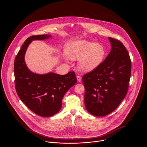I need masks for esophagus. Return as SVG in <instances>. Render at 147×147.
I'll return each instance as SVG.
<instances>
[{
	"label": "esophagus",
	"instance_id": "1",
	"mask_svg": "<svg viewBox=\"0 0 147 147\" xmlns=\"http://www.w3.org/2000/svg\"><path fill=\"white\" fill-rule=\"evenodd\" d=\"M76 78H77V80H78V82H80L82 81V78H81L80 76H79V75L77 76Z\"/></svg>",
	"mask_w": 147,
	"mask_h": 147
}]
</instances>
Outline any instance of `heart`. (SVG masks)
<instances>
[{"instance_id":"heart-1","label":"heart","mask_w":147,"mask_h":147,"mask_svg":"<svg viewBox=\"0 0 147 147\" xmlns=\"http://www.w3.org/2000/svg\"><path fill=\"white\" fill-rule=\"evenodd\" d=\"M65 61L79 60V69L83 72H89L97 68L104 61L105 46L100 43L86 40H76L68 42L65 46Z\"/></svg>"}]
</instances>
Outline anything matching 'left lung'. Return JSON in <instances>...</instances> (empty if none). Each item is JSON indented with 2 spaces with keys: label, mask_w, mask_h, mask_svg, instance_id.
<instances>
[{
  "label": "left lung",
  "mask_w": 147,
  "mask_h": 147,
  "mask_svg": "<svg viewBox=\"0 0 147 147\" xmlns=\"http://www.w3.org/2000/svg\"><path fill=\"white\" fill-rule=\"evenodd\" d=\"M111 49L96 69L84 75V104L87 111L102 117L114 110L126 97L131 76V62L123 43L109 37Z\"/></svg>",
  "instance_id": "8db88e82"
}]
</instances>
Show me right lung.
Segmentation results:
<instances>
[{
  "label": "right lung",
  "mask_w": 147,
  "mask_h": 147,
  "mask_svg": "<svg viewBox=\"0 0 147 147\" xmlns=\"http://www.w3.org/2000/svg\"><path fill=\"white\" fill-rule=\"evenodd\" d=\"M50 37L51 35L43 34L27 38L14 63L15 88L19 98L31 111L45 117L53 116L59 111L65 93L77 83L73 71L64 75L52 72L38 74L28 68L25 55L29 44L34 40H45Z\"/></svg>",
  "instance_id": "1"
}]
</instances>
